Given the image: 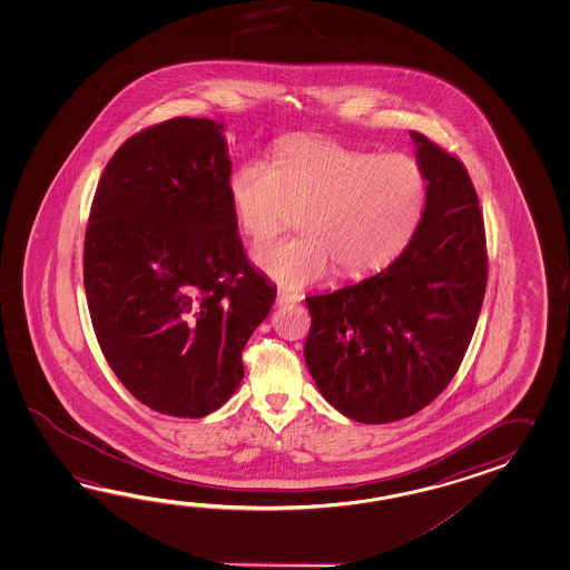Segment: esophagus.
I'll use <instances>...</instances> for the list:
<instances>
[{
  "label": "esophagus",
  "mask_w": 570,
  "mask_h": 570,
  "mask_svg": "<svg viewBox=\"0 0 570 570\" xmlns=\"http://www.w3.org/2000/svg\"><path fill=\"white\" fill-rule=\"evenodd\" d=\"M302 293H297V291L279 289V293H277V303H279V305H287V303H297L302 302Z\"/></svg>",
  "instance_id": "1"
}]
</instances>
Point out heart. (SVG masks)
Masks as SVG:
<instances>
[{"mask_svg":"<svg viewBox=\"0 0 570 570\" xmlns=\"http://www.w3.org/2000/svg\"><path fill=\"white\" fill-rule=\"evenodd\" d=\"M228 195L253 240H267L297 214L302 236L256 244V267L287 287H303L336 267L361 277L385 267L424 216L428 177L415 158L376 155L330 138H291L273 163L232 170Z\"/></svg>","mask_w":570,"mask_h":570,"instance_id":"b5f03b06","label":"heart"}]
</instances>
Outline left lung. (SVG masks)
I'll return each instance as SVG.
<instances>
[{"instance_id":"1","label":"left lung","mask_w":570,"mask_h":570,"mask_svg":"<svg viewBox=\"0 0 570 570\" xmlns=\"http://www.w3.org/2000/svg\"><path fill=\"white\" fill-rule=\"evenodd\" d=\"M412 134L428 202L412 240L368 279L305 297L303 356L342 415L391 424L449 387L473 338L487 287L479 197L459 158Z\"/></svg>"}]
</instances>
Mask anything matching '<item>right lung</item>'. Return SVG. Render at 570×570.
I'll return each mask as SVG.
<instances>
[{
	"instance_id": "add662e5",
	"label": "right lung",
	"mask_w": 570,
	"mask_h": 570,
	"mask_svg": "<svg viewBox=\"0 0 570 570\" xmlns=\"http://www.w3.org/2000/svg\"><path fill=\"white\" fill-rule=\"evenodd\" d=\"M224 126L173 118L134 134L97 183L83 283L97 342L136 400L216 412L277 287L248 265L228 195Z\"/></svg>"
}]
</instances>
